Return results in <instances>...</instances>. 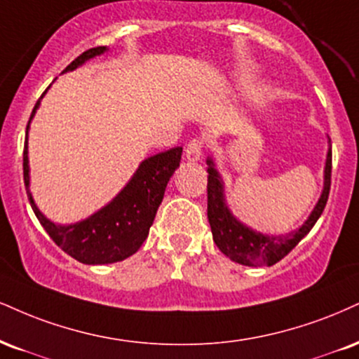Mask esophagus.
<instances>
[{"label": "esophagus", "instance_id": "obj_1", "mask_svg": "<svg viewBox=\"0 0 359 359\" xmlns=\"http://www.w3.org/2000/svg\"><path fill=\"white\" fill-rule=\"evenodd\" d=\"M202 147H204L202 138H192V140L187 144V149H185V157H187V161L191 162L201 161Z\"/></svg>", "mask_w": 359, "mask_h": 359}]
</instances>
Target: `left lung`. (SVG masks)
Listing matches in <instances>:
<instances>
[{"mask_svg":"<svg viewBox=\"0 0 359 359\" xmlns=\"http://www.w3.org/2000/svg\"><path fill=\"white\" fill-rule=\"evenodd\" d=\"M331 144V140H330ZM207 217L212 229L214 243L231 261L243 266H273L286 257L299 241L313 229L325 210L331 189V145L325 167V187L316 207L303 226L286 236H264L244 226L232 215L224 197V182L215 170L212 158H207Z\"/></svg>","mask_w":359,"mask_h":359,"instance_id":"1","label":"left lung"}]
</instances>
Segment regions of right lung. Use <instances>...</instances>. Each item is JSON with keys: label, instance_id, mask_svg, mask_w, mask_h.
<instances>
[{"label": "right lung", "instance_id": "obj_1", "mask_svg": "<svg viewBox=\"0 0 359 359\" xmlns=\"http://www.w3.org/2000/svg\"><path fill=\"white\" fill-rule=\"evenodd\" d=\"M105 51L107 46L86 50L79 58L73 60L63 72L75 70L86 60L105 53ZM40 100L34 105L29 122H32L34 111L40 107ZM29 122L27 125V133ZM180 157H182V147H174L165 152L145 158L133 174L130 182L125 185L123 191L110 204L102 207L98 212L90 215L85 221L70 224V226H60V224L48 221L40 212V209L34 204L32 192H29L27 137L23 150L25 187H27L34 215L58 248H62L68 256L83 262V264H111V262L130 257L144 244L163 198L168 180L174 175L175 168L179 167Z\"/></svg>", "mask_w": 359, "mask_h": 359}]
</instances>
